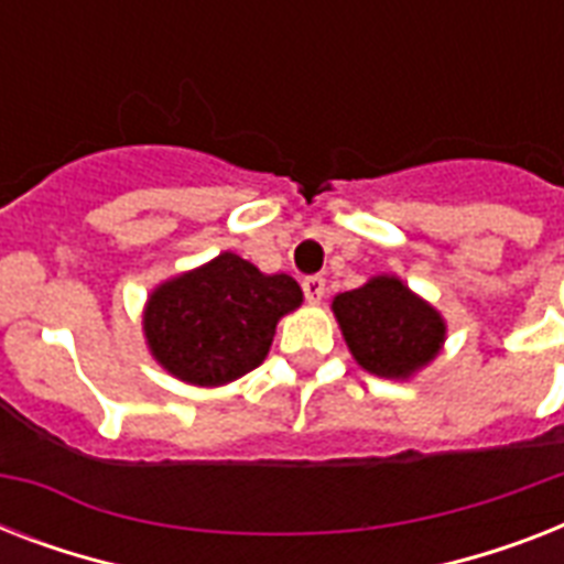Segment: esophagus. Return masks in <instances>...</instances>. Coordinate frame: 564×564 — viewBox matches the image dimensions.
<instances>
[{
	"label": "esophagus",
	"mask_w": 564,
	"mask_h": 564,
	"mask_svg": "<svg viewBox=\"0 0 564 564\" xmlns=\"http://www.w3.org/2000/svg\"><path fill=\"white\" fill-rule=\"evenodd\" d=\"M301 290H304V295H307V301H322V295H325V278L322 274H310V278H304L301 281Z\"/></svg>",
	"instance_id": "34e87169"
}]
</instances>
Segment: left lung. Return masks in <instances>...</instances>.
<instances>
[{
    "mask_svg": "<svg viewBox=\"0 0 564 564\" xmlns=\"http://www.w3.org/2000/svg\"><path fill=\"white\" fill-rule=\"evenodd\" d=\"M334 313L354 360L377 377H410L445 343V322L436 310L386 274L336 295Z\"/></svg>",
    "mask_w": 564,
    "mask_h": 564,
    "instance_id": "8db88e82",
    "label": "left lung"
}]
</instances>
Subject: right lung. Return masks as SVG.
I'll return each mask as SVG.
<instances>
[{"instance_id":"obj_1","label":"right lung","mask_w":564,"mask_h":564,"mask_svg":"<svg viewBox=\"0 0 564 564\" xmlns=\"http://www.w3.org/2000/svg\"><path fill=\"white\" fill-rule=\"evenodd\" d=\"M299 304L301 286L290 274H263L225 251L154 290L145 339L154 360L178 380L221 386L265 360L278 318Z\"/></svg>"}]
</instances>
